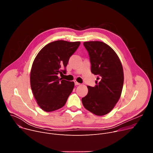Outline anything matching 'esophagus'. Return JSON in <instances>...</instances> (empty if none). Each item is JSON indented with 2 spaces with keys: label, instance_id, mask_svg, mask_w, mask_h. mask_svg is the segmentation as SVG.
<instances>
[{
  "label": "esophagus",
  "instance_id": "esophagus-1",
  "mask_svg": "<svg viewBox=\"0 0 153 153\" xmlns=\"http://www.w3.org/2000/svg\"><path fill=\"white\" fill-rule=\"evenodd\" d=\"M74 84H75V85H76V86H77V85H80V83H78L76 80H74Z\"/></svg>",
  "mask_w": 153,
  "mask_h": 153
}]
</instances>
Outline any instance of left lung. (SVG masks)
<instances>
[{"instance_id":"left-lung-1","label":"left lung","mask_w":153,"mask_h":153,"mask_svg":"<svg viewBox=\"0 0 153 153\" xmlns=\"http://www.w3.org/2000/svg\"><path fill=\"white\" fill-rule=\"evenodd\" d=\"M91 71L98 77L94 87L88 86V93L82 99L83 106L97 116L110 113L120 97L123 85V71L115 51L99 41L85 42Z\"/></svg>"}]
</instances>
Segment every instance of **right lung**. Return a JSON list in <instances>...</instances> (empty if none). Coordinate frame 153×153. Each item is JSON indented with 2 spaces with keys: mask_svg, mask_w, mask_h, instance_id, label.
I'll return each mask as SVG.
<instances>
[{
  "mask_svg": "<svg viewBox=\"0 0 153 153\" xmlns=\"http://www.w3.org/2000/svg\"><path fill=\"white\" fill-rule=\"evenodd\" d=\"M80 42L57 40L43 47L36 57L31 70V88L37 104L43 111L51 112L63 107L73 91L74 82L59 79L66 73L70 57Z\"/></svg>",
  "mask_w": 153,
  "mask_h": 153,
  "instance_id": "1",
  "label": "right lung"
}]
</instances>
